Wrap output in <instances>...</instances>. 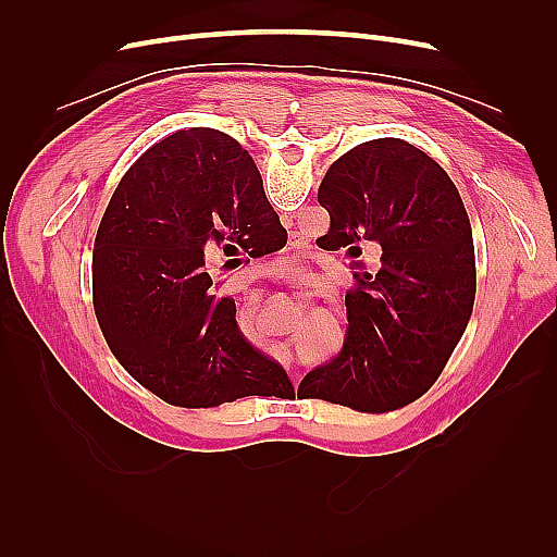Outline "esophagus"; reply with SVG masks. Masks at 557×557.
<instances>
[{
	"label": "esophagus",
	"instance_id": "1",
	"mask_svg": "<svg viewBox=\"0 0 557 557\" xmlns=\"http://www.w3.org/2000/svg\"><path fill=\"white\" fill-rule=\"evenodd\" d=\"M274 356H276L278 360H283L285 364H288V372H290L293 381H297L299 372H297V369H295V367H290V362H293V358H290V352H288V350H283V348H281V350H276V352H274Z\"/></svg>",
	"mask_w": 557,
	"mask_h": 557
}]
</instances>
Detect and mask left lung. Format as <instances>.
<instances>
[{"label": "left lung", "instance_id": "8db88e82", "mask_svg": "<svg viewBox=\"0 0 557 557\" xmlns=\"http://www.w3.org/2000/svg\"><path fill=\"white\" fill-rule=\"evenodd\" d=\"M330 213L327 250L358 269L346 295L336 358L301 379L297 395L364 413L407 407L440 379L476 295L471 225L458 188L423 150L374 139L332 162L318 188ZM379 245L369 270L357 258Z\"/></svg>", "mask_w": 557, "mask_h": 557}]
</instances>
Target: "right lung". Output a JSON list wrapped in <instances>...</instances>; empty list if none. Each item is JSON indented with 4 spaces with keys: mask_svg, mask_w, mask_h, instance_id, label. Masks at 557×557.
<instances>
[{
    "mask_svg": "<svg viewBox=\"0 0 557 557\" xmlns=\"http://www.w3.org/2000/svg\"><path fill=\"white\" fill-rule=\"evenodd\" d=\"M288 242L256 162L230 134L190 127L148 148L99 223L92 305L127 372L185 409L293 395L285 369L252 348L237 307L215 297L218 252L237 267Z\"/></svg>",
    "mask_w": 557,
    "mask_h": 557,
    "instance_id": "right-lung-1",
    "label": "right lung"
}]
</instances>
